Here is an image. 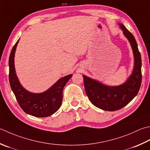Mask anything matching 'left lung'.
I'll return each instance as SVG.
<instances>
[{"label":"left lung","mask_w":150,"mask_h":150,"mask_svg":"<svg viewBox=\"0 0 150 150\" xmlns=\"http://www.w3.org/2000/svg\"><path fill=\"white\" fill-rule=\"evenodd\" d=\"M124 34L131 43L134 57V66L131 75L118 86H108L83 75L85 92L92 103L101 109L114 111L126 106L135 97L142 83V60L133 35L125 26L120 24Z\"/></svg>","instance_id":"8db88e82"}]
</instances>
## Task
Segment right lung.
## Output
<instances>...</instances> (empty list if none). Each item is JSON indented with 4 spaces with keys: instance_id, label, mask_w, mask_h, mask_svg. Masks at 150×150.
Here are the masks:
<instances>
[{
    "instance_id": "add662e5",
    "label": "right lung",
    "mask_w": 150,
    "mask_h": 150,
    "mask_svg": "<svg viewBox=\"0 0 150 150\" xmlns=\"http://www.w3.org/2000/svg\"><path fill=\"white\" fill-rule=\"evenodd\" d=\"M19 40L13 47L9 58V81L17 102L25 112L40 118L49 116L59 109L62 102V91L72 75L61 78L51 88L41 93L26 91L17 77L14 67V54Z\"/></svg>"
}]
</instances>
